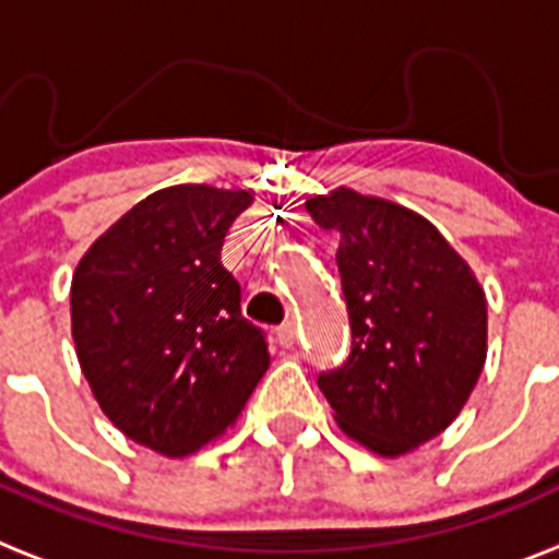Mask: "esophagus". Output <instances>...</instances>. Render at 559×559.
I'll return each mask as SVG.
<instances>
[{
    "label": "esophagus",
    "instance_id": "34e87169",
    "mask_svg": "<svg viewBox=\"0 0 559 559\" xmlns=\"http://www.w3.org/2000/svg\"><path fill=\"white\" fill-rule=\"evenodd\" d=\"M276 343L283 345V348H294V343H297V325H294V322L280 325V329H276Z\"/></svg>",
    "mask_w": 559,
    "mask_h": 559
}]
</instances>
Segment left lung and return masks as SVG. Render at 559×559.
<instances>
[{
  "mask_svg": "<svg viewBox=\"0 0 559 559\" xmlns=\"http://www.w3.org/2000/svg\"><path fill=\"white\" fill-rule=\"evenodd\" d=\"M340 230L352 352L317 385L345 435L377 454L417 449L454 423L486 362V297L435 225L340 188L306 202Z\"/></svg>",
  "mask_w": 559,
  "mask_h": 559,
  "instance_id": "1",
  "label": "left lung"
}]
</instances>
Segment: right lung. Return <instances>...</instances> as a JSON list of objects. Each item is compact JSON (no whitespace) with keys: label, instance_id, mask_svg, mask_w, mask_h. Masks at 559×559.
I'll list each match as a JSON object with an SVG mask.
<instances>
[{"label":"right lung","instance_id":"1","mask_svg":"<svg viewBox=\"0 0 559 559\" xmlns=\"http://www.w3.org/2000/svg\"><path fill=\"white\" fill-rule=\"evenodd\" d=\"M248 191L174 186L96 239L71 283L82 373L108 419L147 449L186 456L242 414L269 371L265 331L219 262Z\"/></svg>","mask_w":559,"mask_h":559}]
</instances>
